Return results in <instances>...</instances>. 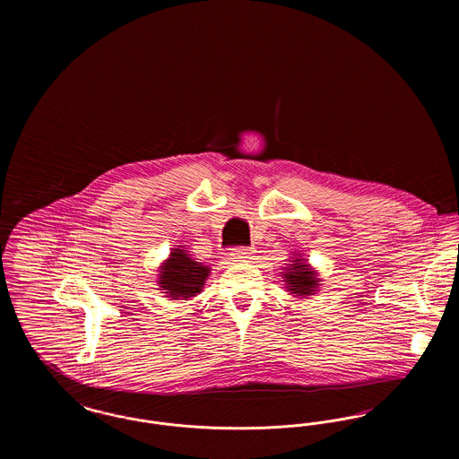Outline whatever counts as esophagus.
Segmentation results:
<instances>
[{"label":"esophagus","mask_w":459,"mask_h":459,"mask_svg":"<svg viewBox=\"0 0 459 459\" xmlns=\"http://www.w3.org/2000/svg\"><path fill=\"white\" fill-rule=\"evenodd\" d=\"M251 249H246V247H238L232 251V260L234 262H247L251 260Z\"/></svg>","instance_id":"1"}]
</instances>
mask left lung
<instances>
[{"mask_svg": "<svg viewBox=\"0 0 459 459\" xmlns=\"http://www.w3.org/2000/svg\"><path fill=\"white\" fill-rule=\"evenodd\" d=\"M281 273L284 279L285 290L298 299H307L320 290L322 279L318 277V272L301 256V253L290 256V262L287 263L284 272Z\"/></svg>", "mask_w": 459, "mask_h": 459, "instance_id": "obj_1", "label": "left lung"}]
</instances>
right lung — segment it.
Masks as SVG:
<instances>
[{
    "instance_id": "1",
    "label": "right lung",
    "mask_w": 459,
    "mask_h": 459,
    "mask_svg": "<svg viewBox=\"0 0 459 459\" xmlns=\"http://www.w3.org/2000/svg\"><path fill=\"white\" fill-rule=\"evenodd\" d=\"M212 268L195 262L184 246L174 247L169 258L158 268V285L165 298L187 301L203 292V285L210 277Z\"/></svg>"
}]
</instances>
